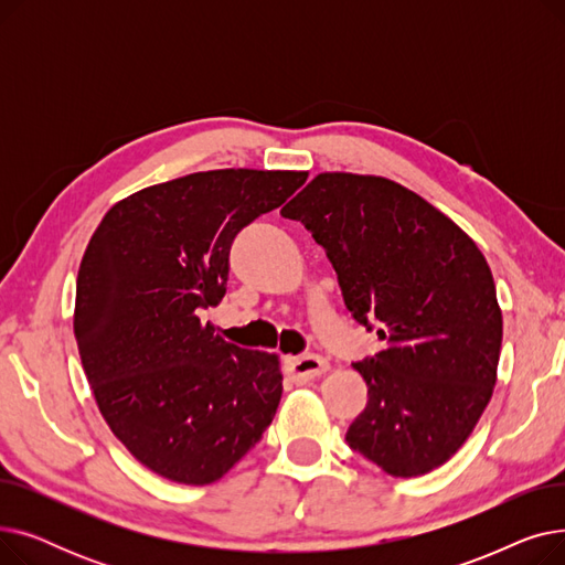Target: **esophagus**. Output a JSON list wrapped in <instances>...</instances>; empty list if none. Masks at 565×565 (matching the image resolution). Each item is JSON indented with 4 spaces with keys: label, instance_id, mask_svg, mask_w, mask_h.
Wrapping results in <instances>:
<instances>
[{
    "label": "esophagus",
    "instance_id": "1",
    "mask_svg": "<svg viewBox=\"0 0 565 565\" xmlns=\"http://www.w3.org/2000/svg\"><path fill=\"white\" fill-rule=\"evenodd\" d=\"M286 369L295 382H307L328 371V362L318 354H305V358H290L286 360Z\"/></svg>",
    "mask_w": 565,
    "mask_h": 565
}]
</instances>
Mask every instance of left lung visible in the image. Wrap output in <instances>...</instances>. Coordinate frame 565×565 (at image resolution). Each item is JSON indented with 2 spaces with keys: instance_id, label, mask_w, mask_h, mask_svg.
<instances>
[{
  "instance_id": "obj_1",
  "label": "left lung",
  "mask_w": 565,
  "mask_h": 565,
  "mask_svg": "<svg viewBox=\"0 0 565 565\" xmlns=\"http://www.w3.org/2000/svg\"><path fill=\"white\" fill-rule=\"evenodd\" d=\"M281 215L300 220L339 275L348 311L387 348L352 364L369 403L345 433L396 479L447 462L492 398L503 320L477 243L382 175L324 171Z\"/></svg>"
}]
</instances>
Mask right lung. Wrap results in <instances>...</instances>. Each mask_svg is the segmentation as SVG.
Here are the masks:
<instances>
[{
  "instance_id": "obj_1",
  "label": "right lung",
  "mask_w": 565,
  "mask_h": 565,
  "mask_svg": "<svg viewBox=\"0 0 565 565\" xmlns=\"http://www.w3.org/2000/svg\"><path fill=\"white\" fill-rule=\"evenodd\" d=\"M307 171L213 169L114 203L79 263L73 332L109 430L158 477L220 481L273 424L279 354L215 334L237 231Z\"/></svg>"
}]
</instances>
